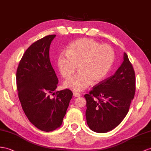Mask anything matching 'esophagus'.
I'll return each instance as SVG.
<instances>
[{
    "instance_id": "34e87169",
    "label": "esophagus",
    "mask_w": 151,
    "mask_h": 151,
    "mask_svg": "<svg viewBox=\"0 0 151 151\" xmlns=\"http://www.w3.org/2000/svg\"><path fill=\"white\" fill-rule=\"evenodd\" d=\"M73 96H74L75 97H80L81 94L80 93H78V92H73Z\"/></svg>"
}]
</instances>
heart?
Wrapping results in <instances>:
<instances>
[{
	"mask_svg": "<svg viewBox=\"0 0 151 151\" xmlns=\"http://www.w3.org/2000/svg\"><path fill=\"white\" fill-rule=\"evenodd\" d=\"M115 60L111 46L101 45L92 39L83 38L72 42L61 53L57 65L61 75L67 78L76 71H79L63 83L64 88L73 91H82L90 86L101 82L109 74Z\"/></svg>",
	"mask_w": 151,
	"mask_h": 151,
	"instance_id": "1",
	"label": "heart"
}]
</instances>
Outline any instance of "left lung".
Instances as JSON below:
<instances>
[{
  "label": "left lung",
  "mask_w": 151,
  "mask_h": 151,
  "mask_svg": "<svg viewBox=\"0 0 151 151\" xmlns=\"http://www.w3.org/2000/svg\"><path fill=\"white\" fill-rule=\"evenodd\" d=\"M115 74L95 86L87 101L86 116L89 128L105 133L120 124L128 112L135 93V74L126 53Z\"/></svg>",
  "instance_id": "obj_1"
}]
</instances>
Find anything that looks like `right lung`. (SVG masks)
<instances>
[{"instance_id":"right-lung-1","label":"right lung","mask_w":151,"mask_h":151,"mask_svg":"<svg viewBox=\"0 0 151 151\" xmlns=\"http://www.w3.org/2000/svg\"><path fill=\"white\" fill-rule=\"evenodd\" d=\"M56 35H49L34 42L26 50L17 71L18 97L25 115L37 128L49 132L63 123L73 93L69 89L50 95L59 82L50 63V46Z\"/></svg>"}]
</instances>
